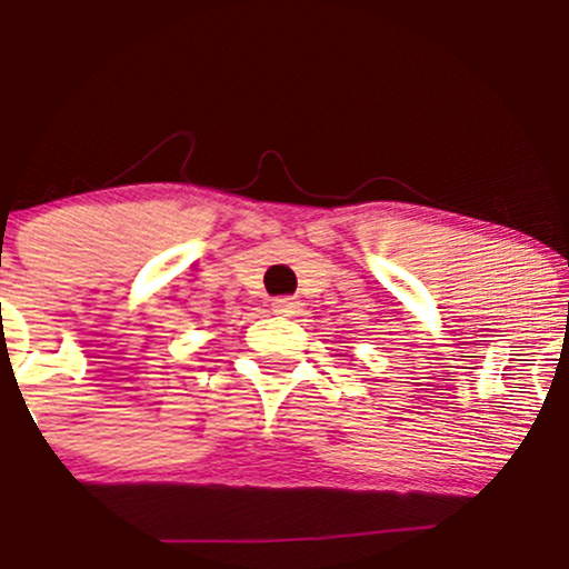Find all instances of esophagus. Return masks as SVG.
Wrapping results in <instances>:
<instances>
[{
    "label": "esophagus",
    "instance_id": "34e87169",
    "mask_svg": "<svg viewBox=\"0 0 569 569\" xmlns=\"http://www.w3.org/2000/svg\"><path fill=\"white\" fill-rule=\"evenodd\" d=\"M297 310H299V302H293L289 297L272 299V312H276V316H297Z\"/></svg>",
    "mask_w": 569,
    "mask_h": 569
}]
</instances>
